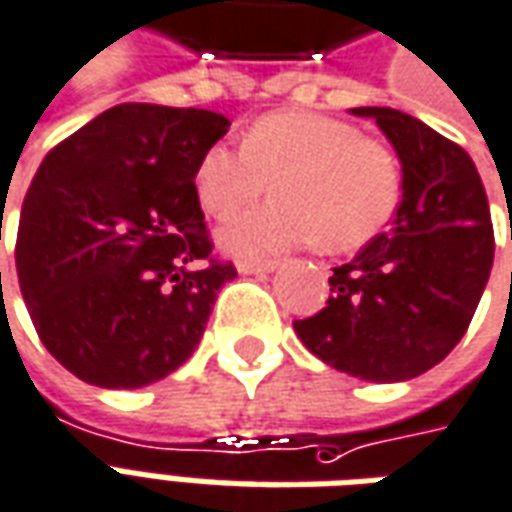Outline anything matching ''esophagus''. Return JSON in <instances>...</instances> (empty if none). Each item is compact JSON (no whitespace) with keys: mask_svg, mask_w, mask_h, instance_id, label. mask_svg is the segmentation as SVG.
<instances>
[{"mask_svg":"<svg viewBox=\"0 0 512 512\" xmlns=\"http://www.w3.org/2000/svg\"><path fill=\"white\" fill-rule=\"evenodd\" d=\"M274 268H277V260H241L238 263L241 274H268Z\"/></svg>","mask_w":512,"mask_h":512,"instance_id":"obj_1","label":"esophagus"}]
</instances>
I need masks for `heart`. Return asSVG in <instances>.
<instances>
[{
    "instance_id": "obj_1",
    "label": "heart",
    "mask_w": 512,
    "mask_h": 512,
    "mask_svg": "<svg viewBox=\"0 0 512 512\" xmlns=\"http://www.w3.org/2000/svg\"><path fill=\"white\" fill-rule=\"evenodd\" d=\"M274 182L280 199L241 210L219 227L235 257H266L321 244L349 252L377 238L402 202V163L355 124L310 110L257 119L244 144L207 146L194 188L210 216H227Z\"/></svg>"
}]
</instances>
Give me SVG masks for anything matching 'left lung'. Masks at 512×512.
<instances>
[{
  "label": "left lung",
  "instance_id": "1",
  "mask_svg": "<svg viewBox=\"0 0 512 512\" xmlns=\"http://www.w3.org/2000/svg\"><path fill=\"white\" fill-rule=\"evenodd\" d=\"M380 124L402 160L391 230L332 268L330 299L293 321L327 366L402 382L438 366L466 335L493 266L488 196L463 146L393 107H355Z\"/></svg>",
  "mask_w": 512,
  "mask_h": 512
}]
</instances>
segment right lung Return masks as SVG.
<instances>
[{"mask_svg":"<svg viewBox=\"0 0 512 512\" xmlns=\"http://www.w3.org/2000/svg\"><path fill=\"white\" fill-rule=\"evenodd\" d=\"M213 110L127 102L44 157L16 271L38 338L74 377L141 388L194 355L238 271L213 255L194 174L227 135Z\"/></svg>","mask_w":512,"mask_h":512,"instance_id":"obj_1","label":"right lung"}]
</instances>
